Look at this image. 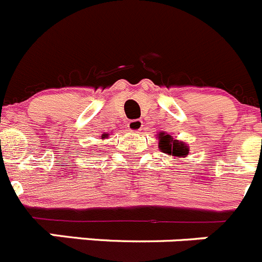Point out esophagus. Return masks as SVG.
<instances>
[{
  "label": "esophagus",
  "instance_id": "obj_1",
  "mask_svg": "<svg viewBox=\"0 0 262 262\" xmlns=\"http://www.w3.org/2000/svg\"><path fill=\"white\" fill-rule=\"evenodd\" d=\"M128 129L131 131V133H140V131L143 129V122L140 119L129 120Z\"/></svg>",
  "mask_w": 262,
  "mask_h": 262
}]
</instances>
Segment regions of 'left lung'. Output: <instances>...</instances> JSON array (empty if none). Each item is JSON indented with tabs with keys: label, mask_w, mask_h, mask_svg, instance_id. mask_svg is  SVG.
<instances>
[{
	"label": "left lung",
	"mask_w": 262,
	"mask_h": 262,
	"mask_svg": "<svg viewBox=\"0 0 262 262\" xmlns=\"http://www.w3.org/2000/svg\"><path fill=\"white\" fill-rule=\"evenodd\" d=\"M156 136L159 139L160 151L164 154L172 157H186L189 155V145L185 142L173 139L165 133H159Z\"/></svg>",
	"instance_id": "left-lung-1"
}]
</instances>
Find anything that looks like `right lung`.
Segmentation results:
<instances>
[{"instance_id":"add662e5","label":"right lung","mask_w":262,"mask_h":262,"mask_svg":"<svg viewBox=\"0 0 262 262\" xmlns=\"http://www.w3.org/2000/svg\"><path fill=\"white\" fill-rule=\"evenodd\" d=\"M107 136H108V134H103V135L101 136V139H102V140H105V139L107 138Z\"/></svg>"}]
</instances>
